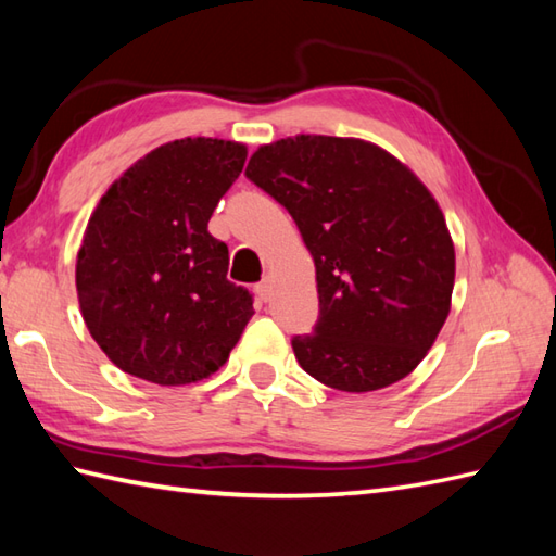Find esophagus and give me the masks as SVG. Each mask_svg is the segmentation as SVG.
I'll return each instance as SVG.
<instances>
[{
	"label": "esophagus",
	"instance_id": "esophagus-1",
	"mask_svg": "<svg viewBox=\"0 0 556 556\" xmlns=\"http://www.w3.org/2000/svg\"><path fill=\"white\" fill-rule=\"evenodd\" d=\"M255 291L260 293V299H263V301H267V299H269V291H271V285H269V279H263V281H260V285L255 287Z\"/></svg>",
	"mask_w": 556,
	"mask_h": 556
}]
</instances>
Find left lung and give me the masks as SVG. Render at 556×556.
<instances>
[{
  "instance_id": "left-lung-1",
  "label": "left lung",
  "mask_w": 556,
  "mask_h": 556,
  "mask_svg": "<svg viewBox=\"0 0 556 556\" xmlns=\"http://www.w3.org/2000/svg\"><path fill=\"white\" fill-rule=\"evenodd\" d=\"M245 179L289 210L315 260L320 315L291 339L301 368L339 392L399 382L448 315L454 243L416 174L356 138L263 146Z\"/></svg>"
}]
</instances>
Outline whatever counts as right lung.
Masks as SVG:
<instances>
[{"instance_id": "add662e5", "label": "right lung", "mask_w": 556, "mask_h": 556, "mask_svg": "<svg viewBox=\"0 0 556 556\" xmlns=\"http://www.w3.org/2000/svg\"><path fill=\"white\" fill-rule=\"evenodd\" d=\"M245 146L184 138L119 176L88 222L76 263L83 320L108 358L155 384L219 370L253 315L227 279L229 248L207 231L239 179Z\"/></svg>"}]
</instances>
